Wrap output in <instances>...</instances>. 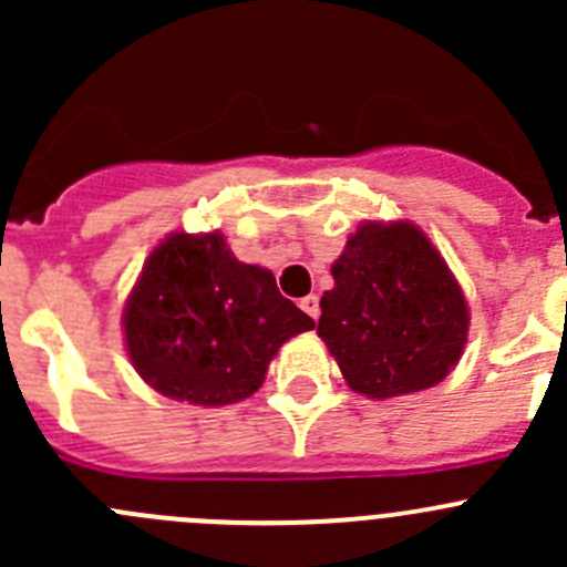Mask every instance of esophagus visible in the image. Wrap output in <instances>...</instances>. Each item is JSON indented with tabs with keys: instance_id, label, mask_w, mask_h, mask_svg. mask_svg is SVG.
I'll use <instances>...</instances> for the list:
<instances>
[{
	"instance_id": "obj_1",
	"label": "esophagus",
	"mask_w": 567,
	"mask_h": 567,
	"mask_svg": "<svg viewBox=\"0 0 567 567\" xmlns=\"http://www.w3.org/2000/svg\"><path fill=\"white\" fill-rule=\"evenodd\" d=\"M301 310H305L310 318L318 320V316H320V301H318V296H316V293L305 296V299H301Z\"/></svg>"
}]
</instances>
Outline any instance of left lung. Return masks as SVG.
<instances>
[{"mask_svg":"<svg viewBox=\"0 0 567 567\" xmlns=\"http://www.w3.org/2000/svg\"><path fill=\"white\" fill-rule=\"evenodd\" d=\"M318 337L342 379L386 400L436 386L458 364L468 307L458 279L411 221H364L331 266Z\"/></svg>","mask_w":567,"mask_h":567,"instance_id":"left-lung-1","label":"left lung"}]
</instances>
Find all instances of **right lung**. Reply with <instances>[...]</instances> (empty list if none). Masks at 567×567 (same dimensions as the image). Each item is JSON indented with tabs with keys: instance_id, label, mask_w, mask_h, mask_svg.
<instances>
[{
	"instance_id": "1",
	"label": "right lung",
	"mask_w": 567,
	"mask_h": 567,
	"mask_svg": "<svg viewBox=\"0 0 567 567\" xmlns=\"http://www.w3.org/2000/svg\"><path fill=\"white\" fill-rule=\"evenodd\" d=\"M312 326L274 274L238 260L219 230L169 233L123 310L125 351L142 381L194 405L249 398L282 342Z\"/></svg>"
}]
</instances>
